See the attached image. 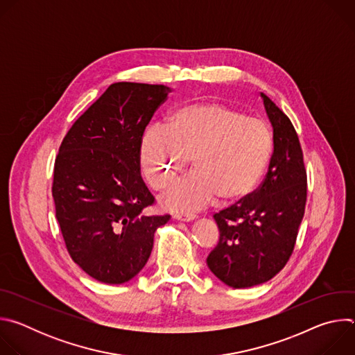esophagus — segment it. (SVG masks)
Returning a JSON list of instances; mask_svg holds the SVG:
<instances>
[{"instance_id":"obj_1","label":"esophagus","mask_w":355,"mask_h":355,"mask_svg":"<svg viewBox=\"0 0 355 355\" xmlns=\"http://www.w3.org/2000/svg\"><path fill=\"white\" fill-rule=\"evenodd\" d=\"M173 218L177 219V220H181V222H191V220L195 219V215H192V214H174Z\"/></svg>"}]
</instances>
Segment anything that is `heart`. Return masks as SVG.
Wrapping results in <instances>:
<instances>
[{"instance_id": "obj_1", "label": "heart", "mask_w": 355, "mask_h": 355, "mask_svg": "<svg viewBox=\"0 0 355 355\" xmlns=\"http://www.w3.org/2000/svg\"><path fill=\"white\" fill-rule=\"evenodd\" d=\"M274 153L270 125L220 103L177 107L167 125H151L139 148L141 173L156 191H166L191 159L193 173L163 198L171 212H192L218 196L233 204L261 181Z\"/></svg>"}]
</instances>
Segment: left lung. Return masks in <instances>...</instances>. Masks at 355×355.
Wrapping results in <instances>:
<instances>
[{
  "label": "left lung",
  "mask_w": 355,
  "mask_h": 355,
  "mask_svg": "<svg viewBox=\"0 0 355 355\" xmlns=\"http://www.w3.org/2000/svg\"><path fill=\"white\" fill-rule=\"evenodd\" d=\"M274 129V153L261 185L214 215L219 243L209 270L232 288H250L275 277L288 263L305 214L308 178L297 133L289 118L261 94Z\"/></svg>",
  "instance_id": "1"
}]
</instances>
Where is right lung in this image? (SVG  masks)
<instances>
[{
	"mask_svg": "<svg viewBox=\"0 0 355 355\" xmlns=\"http://www.w3.org/2000/svg\"><path fill=\"white\" fill-rule=\"evenodd\" d=\"M171 89L115 83L74 122L55 162L56 218L73 261L94 279L118 285L146 266L157 227L146 216L155 196L140 175L146 126Z\"/></svg>",
	"mask_w": 355,
	"mask_h": 355,
	"instance_id": "1",
	"label": "right lung"
}]
</instances>
